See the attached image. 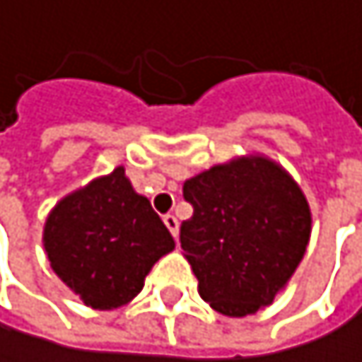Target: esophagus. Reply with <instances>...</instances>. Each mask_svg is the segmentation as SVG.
<instances>
[{"label": "esophagus", "instance_id": "1", "mask_svg": "<svg viewBox=\"0 0 362 362\" xmlns=\"http://www.w3.org/2000/svg\"><path fill=\"white\" fill-rule=\"evenodd\" d=\"M163 221H165V226L169 228V232L173 234V239H177V232H180V223H177V219H175L173 215H165V217H163Z\"/></svg>", "mask_w": 362, "mask_h": 362}]
</instances>
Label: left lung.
<instances>
[{"mask_svg": "<svg viewBox=\"0 0 362 362\" xmlns=\"http://www.w3.org/2000/svg\"><path fill=\"white\" fill-rule=\"evenodd\" d=\"M193 217L180 226L204 302L226 317L265 308L306 254L313 215L288 171L262 154L215 165L182 187Z\"/></svg>", "mask_w": 362, "mask_h": 362, "instance_id": "left-lung-1", "label": "left lung"}]
</instances>
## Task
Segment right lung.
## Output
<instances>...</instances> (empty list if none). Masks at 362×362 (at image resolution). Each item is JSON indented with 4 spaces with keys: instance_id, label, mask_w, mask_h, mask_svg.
<instances>
[{
    "instance_id": "1",
    "label": "right lung",
    "mask_w": 362,
    "mask_h": 362,
    "mask_svg": "<svg viewBox=\"0 0 362 362\" xmlns=\"http://www.w3.org/2000/svg\"><path fill=\"white\" fill-rule=\"evenodd\" d=\"M43 247L54 274L95 310L132 302L154 262L175 247L126 169L64 195L45 219Z\"/></svg>"
}]
</instances>
